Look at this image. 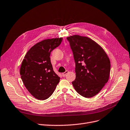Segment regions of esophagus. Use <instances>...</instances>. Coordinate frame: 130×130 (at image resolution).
<instances>
[{
  "instance_id": "obj_1",
  "label": "esophagus",
  "mask_w": 130,
  "mask_h": 130,
  "mask_svg": "<svg viewBox=\"0 0 130 130\" xmlns=\"http://www.w3.org/2000/svg\"><path fill=\"white\" fill-rule=\"evenodd\" d=\"M68 73H69V71H66L65 72L62 73V75H63V76H65Z\"/></svg>"
}]
</instances>
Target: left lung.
Wrapping results in <instances>:
<instances>
[{
  "label": "left lung",
  "instance_id": "1",
  "mask_svg": "<svg viewBox=\"0 0 130 130\" xmlns=\"http://www.w3.org/2000/svg\"><path fill=\"white\" fill-rule=\"evenodd\" d=\"M67 39L75 62L76 78L73 86L82 96L92 97L109 80V58L103 48L88 37L73 35Z\"/></svg>",
  "mask_w": 130,
  "mask_h": 130
}]
</instances>
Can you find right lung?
I'll list each match as a JSON object with an SVG mask.
<instances>
[{
    "label": "right lung",
    "instance_id": "right-lung-1",
    "mask_svg": "<svg viewBox=\"0 0 130 130\" xmlns=\"http://www.w3.org/2000/svg\"><path fill=\"white\" fill-rule=\"evenodd\" d=\"M62 40V38H53L38 42L29 49L22 61L21 79L28 91L37 99L48 98L59 82L60 77L53 70L50 55Z\"/></svg>",
    "mask_w": 130,
    "mask_h": 130
}]
</instances>
